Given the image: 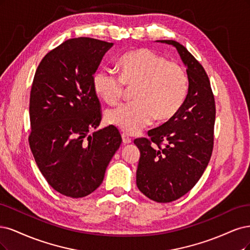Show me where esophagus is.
<instances>
[{
  "instance_id": "esophagus-1",
  "label": "esophagus",
  "mask_w": 250,
  "mask_h": 250,
  "mask_svg": "<svg viewBox=\"0 0 250 250\" xmlns=\"http://www.w3.org/2000/svg\"><path fill=\"white\" fill-rule=\"evenodd\" d=\"M122 138H123L124 144H128V143L132 142V139H131L130 137H128L127 135H125V134H123V135H122Z\"/></svg>"
}]
</instances>
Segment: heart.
<instances>
[{
  "instance_id": "heart-1",
  "label": "heart",
  "mask_w": 250,
  "mask_h": 250,
  "mask_svg": "<svg viewBox=\"0 0 250 250\" xmlns=\"http://www.w3.org/2000/svg\"><path fill=\"white\" fill-rule=\"evenodd\" d=\"M120 75L99 69L92 76V89L108 104L122 100L125 86L134 88L135 102L106 113V122L127 134H136L156 119L167 122L182 108L188 93V77L178 63L167 61L148 49L125 53L118 61Z\"/></svg>"
}]
</instances>
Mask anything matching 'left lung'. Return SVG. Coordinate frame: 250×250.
I'll list each match as a JSON object with an SVG mask.
<instances>
[{
  "instance_id": "left-lung-1",
  "label": "left lung",
  "mask_w": 250,
  "mask_h": 250,
  "mask_svg": "<svg viewBox=\"0 0 250 250\" xmlns=\"http://www.w3.org/2000/svg\"><path fill=\"white\" fill-rule=\"evenodd\" d=\"M173 45L187 67L188 94L171 119L148 131L149 139L134 143L140 150L136 184L157 203H170L188 193L203 175L214 146L215 100L203 65L174 40H157Z\"/></svg>"
}]
</instances>
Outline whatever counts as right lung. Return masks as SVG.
I'll list each match as a JSON object with an SVG mask.
<instances>
[{
  "instance_id": "1",
  "label": "right lung",
  "mask_w": 250,
  "mask_h": 250,
  "mask_svg": "<svg viewBox=\"0 0 250 250\" xmlns=\"http://www.w3.org/2000/svg\"><path fill=\"white\" fill-rule=\"evenodd\" d=\"M112 45L89 37L68 39L44 56L32 84L30 148L46 182L68 197L100 187L123 141L114 125L88 135L102 119L92 76Z\"/></svg>"
}]
</instances>
